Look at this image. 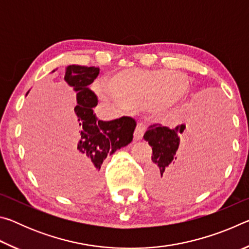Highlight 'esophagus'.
Returning a JSON list of instances; mask_svg holds the SVG:
<instances>
[{
	"mask_svg": "<svg viewBox=\"0 0 249 249\" xmlns=\"http://www.w3.org/2000/svg\"><path fill=\"white\" fill-rule=\"evenodd\" d=\"M144 133H145V126L142 125V123L137 124L136 129H135V132H134V141L136 142V141L142 140V135H144Z\"/></svg>",
	"mask_w": 249,
	"mask_h": 249,
	"instance_id": "1",
	"label": "esophagus"
}]
</instances>
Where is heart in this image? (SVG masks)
<instances>
[{
    "mask_svg": "<svg viewBox=\"0 0 249 249\" xmlns=\"http://www.w3.org/2000/svg\"><path fill=\"white\" fill-rule=\"evenodd\" d=\"M189 89L187 75L165 69H132L113 74L108 88L101 86L99 94L105 100L119 99L129 107H145L160 115L176 107Z\"/></svg>",
    "mask_w": 249,
    "mask_h": 249,
    "instance_id": "b5f03b06",
    "label": "heart"
}]
</instances>
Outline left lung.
Segmentation results:
<instances>
[{"mask_svg":"<svg viewBox=\"0 0 249 249\" xmlns=\"http://www.w3.org/2000/svg\"><path fill=\"white\" fill-rule=\"evenodd\" d=\"M209 115L204 107L195 105L188 129L184 124L169 128L158 123L147 129L144 140L153 148L148 184L154 196H180L203 183L227 135L222 117ZM180 143L183 148L178 150Z\"/></svg>","mask_w":249,"mask_h":249,"instance_id":"1","label":"left lung"}]
</instances>
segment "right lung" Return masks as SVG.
<instances>
[{
  "mask_svg": "<svg viewBox=\"0 0 249 249\" xmlns=\"http://www.w3.org/2000/svg\"><path fill=\"white\" fill-rule=\"evenodd\" d=\"M99 68L84 66H68L65 80L77 92L74 115L79 124L77 142L72 146V163L83 176L88 190L100 188V169L107 157L133 141L136 122L129 116L103 122L93 114L98 105V96L88 86L94 81Z\"/></svg>",
  "mask_w": 249,
  "mask_h": 249,
  "instance_id": "1",
  "label": "right lung"
}]
</instances>
